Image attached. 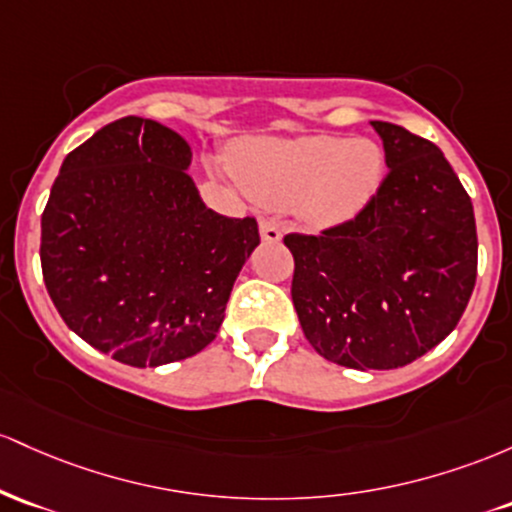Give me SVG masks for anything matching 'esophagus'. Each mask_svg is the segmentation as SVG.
Returning a JSON list of instances; mask_svg holds the SVG:
<instances>
[{
    "mask_svg": "<svg viewBox=\"0 0 512 512\" xmlns=\"http://www.w3.org/2000/svg\"><path fill=\"white\" fill-rule=\"evenodd\" d=\"M261 239L263 241H280L283 239V229H280V225L275 220H271V217H263L261 220Z\"/></svg>",
    "mask_w": 512,
    "mask_h": 512,
    "instance_id": "1",
    "label": "esophagus"
}]
</instances>
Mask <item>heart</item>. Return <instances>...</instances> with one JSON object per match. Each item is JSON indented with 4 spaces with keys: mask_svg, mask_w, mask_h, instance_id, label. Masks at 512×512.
<instances>
[{
    "mask_svg": "<svg viewBox=\"0 0 512 512\" xmlns=\"http://www.w3.org/2000/svg\"><path fill=\"white\" fill-rule=\"evenodd\" d=\"M234 179L266 205H295L312 227L341 225L370 205L384 181V152L367 137L307 135L251 140L229 154Z\"/></svg>",
    "mask_w": 512,
    "mask_h": 512,
    "instance_id": "b5f03b06",
    "label": "heart"
}]
</instances>
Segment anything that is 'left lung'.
Wrapping results in <instances>:
<instances>
[{
    "label": "left lung",
    "mask_w": 512,
    "mask_h": 512,
    "mask_svg": "<svg viewBox=\"0 0 512 512\" xmlns=\"http://www.w3.org/2000/svg\"><path fill=\"white\" fill-rule=\"evenodd\" d=\"M387 176L370 205L319 234H285L292 304L321 358L394 370L435 348L476 283L472 198L442 152L401 125L372 120Z\"/></svg>",
    "instance_id": "obj_1"
}]
</instances>
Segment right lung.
<instances>
[{
    "label": "right lung",
    "instance_id": "obj_1",
    "mask_svg": "<svg viewBox=\"0 0 512 512\" xmlns=\"http://www.w3.org/2000/svg\"><path fill=\"white\" fill-rule=\"evenodd\" d=\"M191 147L128 116L72 149L40 217V266L65 324L132 367L186 360L215 341L256 249L254 217L210 210Z\"/></svg>",
    "mask_w": 512,
    "mask_h": 512
}]
</instances>
